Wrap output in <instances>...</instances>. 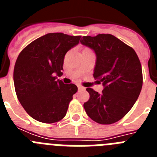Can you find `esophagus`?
I'll list each match as a JSON object with an SVG mask.
<instances>
[{"label": "esophagus", "instance_id": "34e87169", "mask_svg": "<svg viewBox=\"0 0 157 157\" xmlns=\"http://www.w3.org/2000/svg\"><path fill=\"white\" fill-rule=\"evenodd\" d=\"M78 90H85L86 89L84 88V87L83 86H78Z\"/></svg>", "mask_w": 157, "mask_h": 157}]
</instances>
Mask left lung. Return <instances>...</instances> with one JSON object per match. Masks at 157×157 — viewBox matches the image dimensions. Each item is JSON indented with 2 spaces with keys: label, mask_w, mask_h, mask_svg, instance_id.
I'll list each match as a JSON object with an SVG mask.
<instances>
[{
  "label": "left lung",
  "mask_w": 157,
  "mask_h": 157,
  "mask_svg": "<svg viewBox=\"0 0 157 157\" xmlns=\"http://www.w3.org/2000/svg\"><path fill=\"white\" fill-rule=\"evenodd\" d=\"M82 45L96 54L94 77L103 85L102 93L87 88L90 100L83 106L100 124L121 120L134 106L142 87V70L135 51L112 34L84 36Z\"/></svg>",
  "instance_id": "1"
}]
</instances>
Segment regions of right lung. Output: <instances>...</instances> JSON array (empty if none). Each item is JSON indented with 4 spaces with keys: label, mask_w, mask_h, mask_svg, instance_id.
Instances as JSON below:
<instances>
[{
    "label": "right lung",
    "mask_w": 157,
    "mask_h": 157,
    "mask_svg": "<svg viewBox=\"0 0 157 157\" xmlns=\"http://www.w3.org/2000/svg\"><path fill=\"white\" fill-rule=\"evenodd\" d=\"M81 36L50 33L32 41L20 52L14 67L15 90L26 112L37 121L52 123L66 116L75 84H64L65 54L79 43Z\"/></svg>",
    "instance_id": "obj_1"
}]
</instances>
